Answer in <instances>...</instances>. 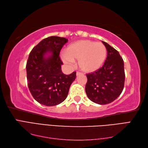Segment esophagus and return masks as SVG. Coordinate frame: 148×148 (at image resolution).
Listing matches in <instances>:
<instances>
[{
  "label": "esophagus",
  "instance_id": "esophagus-1",
  "mask_svg": "<svg viewBox=\"0 0 148 148\" xmlns=\"http://www.w3.org/2000/svg\"><path fill=\"white\" fill-rule=\"evenodd\" d=\"M81 74H82V73H81V72H76V76H79V75H81Z\"/></svg>",
  "mask_w": 148,
  "mask_h": 148
}]
</instances>
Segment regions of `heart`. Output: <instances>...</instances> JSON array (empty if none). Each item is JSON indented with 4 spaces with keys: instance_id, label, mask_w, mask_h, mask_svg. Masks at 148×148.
<instances>
[{
    "instance_id": "heart-1",
    "label": "heart",
    "mask_w": 148,
    "mask_h": 148,
    "mask_svg": "<svg viewBox=\"0 0 148 148\" xmlns=\"http://www.w3.org/2000/svg\"><path fill=\"white\" fill-rule=\"evenodd\" d=\"M106 55V48L102 42L81 40L67 46L62 60L69 65H72L73 60H78V65L81 70L90 73L102 67Z\"/></svg>"
}]
</instances>
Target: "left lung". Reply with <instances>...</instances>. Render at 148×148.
Returning <instances> with one entry per match:
<instances>
[{"instance_id": "left-lung-1", "label": "left lung", "mask_w": 148, "mask_h": 148, "mask_svg": "<svg viewBox=\"0 0 148 148\" xmlns=\"http://www.w3.org/2000/svg\"><path fill=\"white\" fill-rule=\"evenodd\" d=\"M108 56L102 67L87 74L86 93L92 102L100 105L111 103L120 95L125 83L123 60L119 52L106 42Z\"/></svg>"}]
</instances>
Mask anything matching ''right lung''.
Returning <instances> with one entry per match:
<instances>
[{"label": "right lung", "instance_id": "right-lung-1", "mask_svg": "<svg viewBox=\"0 0 148 148\" xmlns=\"http://www.w3.org/2000/svg\"><path fill=\"white\" fill-rule=\"evenodd\" d=\"M67 41L64 37H47L30 53L26 65L28 86L34 99L40 104L54 106L64 102L76 79V72L69 75L62 72L63 62L59 55Z\"/></svg>", "mask_w": 148, "mask_h": 148}]
</instances>
